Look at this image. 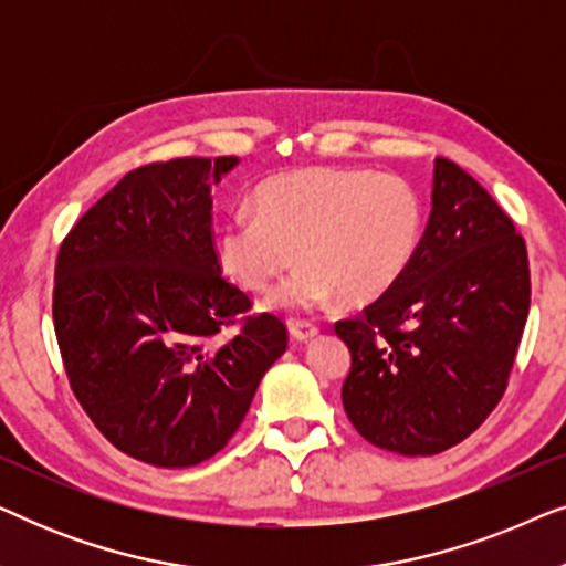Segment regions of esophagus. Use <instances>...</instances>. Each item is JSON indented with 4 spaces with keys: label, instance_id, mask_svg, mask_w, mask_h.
I'll list each match as a JSON object with an SVG mask.
<instances>
[{
    "label": "esophagus",
    "instance_id": "1",
    "mask_svg": "<svg viewBox=\"0 0 566 566\" xmlns=\"http://www.w3.org/2000/svg\"><path fill=\"white\" fill-rule=\"evenodd\" d=\"M289 332H291V337L293 339H298V343H308V339H314L316 335H319V327H316V324H312V322H291L289 324Z\"/></svg>",
    "mask_w": 566,
    "mask_h": 566
}]
</instances>
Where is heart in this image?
<instances>
[{"mask_svg": "<svg viewBox=\"0 0 566 566\" xmlns=\"http://www.w3.org/2000/svg\"><path fill=\"white\" fill-rule=\"evenodd\" d=\"M422 200L407 177L370 169L306 167L262 180L252 213L219 231V262L231 281L262 293L291 262H304L270 298L285 312H314L343 296L368 304L397 285L422 239Z\"/></svg>", "mask_w": 566, "mask_h": 566, "instance_id": "b5f03b06", "label": "heart"}]
</instances>
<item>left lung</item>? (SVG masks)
<instances>
[{
    "mask_svg": "<svg viewBox=\"0 0 566 566\" xmlns=\"http://www.w3.org/2000/svg\"><path fill=\"white\" fill-rule=\"evenodd\" d=\"M531 308L523 237L451 159L432 169V208L412 265L360 316L343 407L368 443L436 455L482 424L507 389Z\"/></svg>",
    "mask_w": 566,
    "mask_h": 566,
    "instance_id": "8db88e82",
    "label": "left lung"
}]
</instances>
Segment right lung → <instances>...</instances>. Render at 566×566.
Masks as SVG:
<instances>
[{"label": "right lung", "mask_w": 566, "mask_h": 566, "mask_svg": "<svg viewBox=\"0 0 566 566\" xmlns=\"http://www.w3.org/2000/svg\"><path fill=\"white\" fill-rule=\"evenodd\" d=\"M237 157L138 167L59 250L53 327L74 397L134 459L185 469L229 443L289 332L223 281L211 185ZM240 324L223 340V328Z\"/></svg>", "instance_id": "add662e5"}]
</instances>
